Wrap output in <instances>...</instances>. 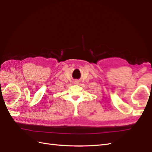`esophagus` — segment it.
<instances>
[{
    "label": "esophagus",
    "instance_id": "esophagus-1",
    "mask_svg": "<svg viewBox=\"0 0 152 152\" xmlns=\"http://www.w3.org/2000/svg\"><path fill=\"white\" fill-rule=\"evenodd\" d=\"M76 83H78V82H77H77H76Z\"/></svg>",
    "mask_w": 152,
    "mask_h": 152
}]
</instances>
